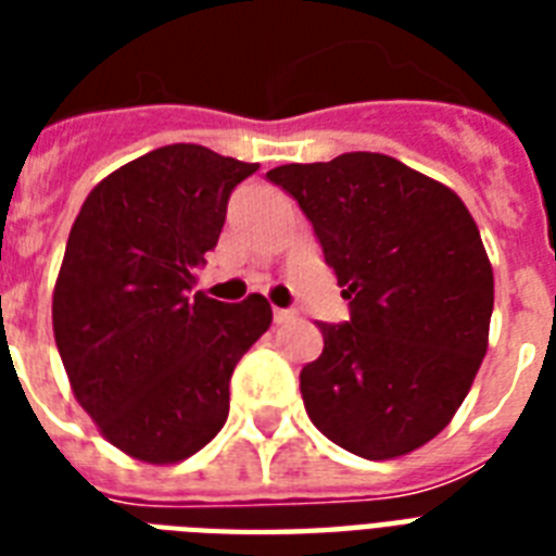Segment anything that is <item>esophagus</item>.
I'll return each mask as SVG.
<instances>
[{
  "mask_svg": "<svg viewBox=\"0 0 556 556\" xmlns=\"http://www.w3.org/2000/svg\"><path fill=\"white\" fill-rule=\"evenodd\" d=\"M294 320V312H288V308H274V323H288Z\"/></svg>",
  "mask_w": 556,
  "mask_h": 556,
  "instance_id": "1",
  "label": "esophagus"
}]
</instances>
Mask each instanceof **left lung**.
Here are the masks:
<instances>
[{"instance_id":"left-lung-1","label":"left lung","mask_w":556,"mask_h":556,"mask_svg":"<svg viewBox=\"0 0 556 556\" xmlns=\"http://www.w3.org/2000/svg\"><path fill=\"white\" fill-rule=\"evenodd\" d=\"M268 178L303 207L349 300L300 371L314 427L383 462L435 439L467 397L493 314V268L470 210L380 152L286 164Z\"/></svg>"}]
</instances>
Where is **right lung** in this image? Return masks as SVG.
<instances>
[{"mask_svg": "<svg viewBox=\"0 0 556 556\" xmlns=\"http://www.w3.org/2000/svg\"><path fill=\"white\" fill-rule=\"evenodd\" d=\"M256 169L169 143L103 178L74 218L51 300L56 349L77 404L138 462L176 465L216 439L230 375L268 331L262 294H192L230 192Z\"/></svg>", "mask_w": 556, "mask_h": 556, "instance_id": "right-lung-1", "label": "right lung"}]
</instances>
